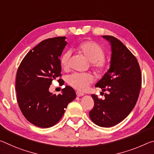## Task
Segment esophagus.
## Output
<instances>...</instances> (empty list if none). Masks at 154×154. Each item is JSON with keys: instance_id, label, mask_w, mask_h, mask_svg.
Instances as JSON below:
<instances>
[{"instance_id": "obj_1", "label": "esophagus", "mask_w": 154, "mask_h": 154, "mask_svg": "<svg viewBox=\"0 0 154 154\" xmlns=\"http://www.w3.org/2000/svg\"><path fill=\"white\" fill-rule=\"evenodd\" d=\"M76 94L77 97H81V96H84V94L82 93V92H76Z\"/></svg>"}]
</instances>
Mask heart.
I'll return each instance as SVG.
<instances>
[{
	"instance_id": "1",
	"label": "heart",
	"mask_w": 154,
	"mask_h": 154,
	"mask_svg": "<svg viewBox=\"0 0 154 154\" xmlns=\"http://www.w3.org/2000/svg\"><path fill=\"white\" fill-rule=\"evenodd\" d=\"M74 51L89 61L90 68L97 76H102L108 70L109 61L104 57L105 51L98 43L94 41H85L75 46ZM70 56L69 52H66L60 58V66L64 71H67L69 68ZM93 79L94 77L90 73H74L68 76L67 83L75 90L84 91Z\"/></svg>"
}]
</instances>
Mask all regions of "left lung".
Wrapping results in <instances>:
<instances>
[{
    "label": "left lung",
    "instance_id": "left-lung-1",
    "mask_svg": "<svg viewBox=\"0 0 154 154\" xmlns=\"http://www.w3.org/2000/svg\"><path fill=\"white\" fill-rule=\"evenodd\" d=\"M103 37L111 43V65L95 87L106 93L103 92V100L92 94L94 105L89 116L96 125L109 128L125 119L134 108L141 88L142 75L137 59L120 40L111 35Z\"/></svg>",
    "mask_w": 154,
    "mask_h": 154
}]
</instances>
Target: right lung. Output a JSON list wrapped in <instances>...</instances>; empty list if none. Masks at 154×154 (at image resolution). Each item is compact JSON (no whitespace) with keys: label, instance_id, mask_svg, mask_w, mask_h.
I'll list each match as a JSON object with an SVG mask.
<instances>
[{"label":"right lung","instance_id":"1","mask_svg":"<svg viewBox=\"0 0 154 154\" xmlns=\"http://www.w3.org/2000/svg\"><path fill=\"white\" fill-rule=\"evenodd\" d=\"M66 37L46 39L29 51L18 68L16 79L17 101L26 120L39 128L55 125L64 115L68 104L76 97L72 88L66 86L62 94L48 90L52 81L61 79L60 55L66 45Z\"/></svg>","mask_w":154,"mask_h":154}]
</instances>
